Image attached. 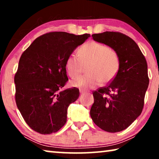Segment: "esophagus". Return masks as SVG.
<instances>
[{"instance_id": "obj_1", "label": "esophagus", "mask_w": 159, "mask_h": 159, "mask_svg": "<svg viewBox=\"0 0 159 159\" xmlns=\"http://www.w3.org/2000/svg\"><path fill=\"white\" fill-rule=\"evenodd\" d=\"M86 93L85 90H80V94H83Z\"/></svg>"}]
</instances>
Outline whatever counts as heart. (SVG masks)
Listing matches in <instances>:
<instances>
[{
  "mask_svg": "<svg viewBox=\"0 0 159 159\" xmlns=\"http://www.w3.org/2000/svg\"><path fill=\"white\" fill-rule=\"evenodd\" d=\"M79 57L71 54L67 57L66 69L69 76L76 77L82 71L83 65L88 64L89 73L71 80L72 87L90 89L100 83H108L114 79L120 67L118 53L107 45L95 41H88L78 50Z\"/></svg>",
  "mask_w": 159,
  "mask_h": 159,
  "instance_id": "obj_1",
  "label": "heart"
}]
</instances>
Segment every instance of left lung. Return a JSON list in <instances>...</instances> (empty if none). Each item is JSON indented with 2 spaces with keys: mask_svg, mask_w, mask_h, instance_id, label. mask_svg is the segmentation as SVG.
I'll list each match as a JSON object with an SVG mask.
<instances>
[{
  "mask_svg": "<svg viewBox=\"0 0 159 159\" xmlns=\"http://www.w3.org/2000/svg\"><path fill=\"white\" fill-rule=\"evenodd\" d=\"M92 37L118 53L120 67L111 83L93 93L90 116L104 131H122L136 120L143 109L149 85L147 61L136 43L121 33L105 31Z\"/></svg>",
  "mask_w": 159,
  "mask_h": 159,
  "instance_id": "8db88e82",
  "label": "left lung"
}]
</instances>
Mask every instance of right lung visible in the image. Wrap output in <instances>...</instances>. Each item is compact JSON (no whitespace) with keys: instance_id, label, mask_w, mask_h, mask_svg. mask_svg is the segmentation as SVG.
Wrapping results in <instances>:
<instances>
[{"instance_id":"right-lung-1","label":"right lung","mask_w":159,"mask_h":159,"mask_svg":"<svg viewBox=\"0 0 159 159\" xmlns=\"http://www.w3.org/2000/svg\"><path fill=\"white\" fill-rule=\"evenodd\" d=\"M90 36L50 32L37 38L21 55L15 76V100L34 130L51 134L66 123L67 109L79 97L78 88L61 90L69 80L66 60Z\"/></svg>"}]
</instances>
